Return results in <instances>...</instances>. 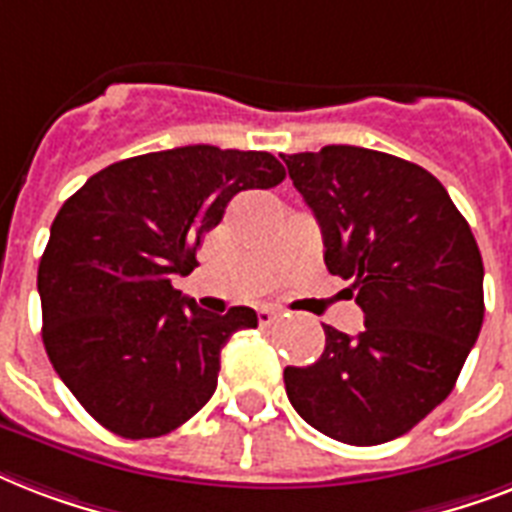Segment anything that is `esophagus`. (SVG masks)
Wrapping results in <instances>:
<instances>
[{
	"instance_id": "34e87169",
	"label": "esophagus",
	"mask_w": 512,
	"mask_h": 512,
	"mask_svg": "<svg viewBox=\"0 0 512 512\" xmlns=\"http://www.w3.org/2000/svg\"><path fill=\"white\" fill-rule=\"evenodd\" d=\"M276 319H279V311H276V308H260V311H257V321H260V327H271Z\"/></svg>"
}]
</instances>
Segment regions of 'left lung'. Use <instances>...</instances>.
Wrapping results in <instances>:
<instances>
[{"label": "left lung", "instance_id": "left-lung-1", "mask_svg": "<svg viewBox=\"0 0 512 512\" xmlns=\"http://www.w3.org/2000/svg\"><path fill=\"white\" fill-rule=\"evenodd\" d=\"M321 225L324 263L364 311L324 327L316 364L287 366L295 412L324 436L374 446L425 420L460 377L484 324V263L468 220L420 164L358 146L284 156Z\"/></svg>", "mask_w": 512, "mask_h": 512}]
</instances>
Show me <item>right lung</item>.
Listing matches in <instances>:
<instances>
[{"instance_id": "obj_1", "label": "right lung", "mask_w": 512, "mask_h": 512, "mask_svg": "<svg viewBox=\"0 0 512 512\" xmlns=\"http://www.w3.org/2000/svg\"><path fill=\"white\" fill-rule=\"evenodd\" d=\"M287 177L276 156L183 146L92 175L52 220L39 260L42 340L76 401L122 438L180 428L217 388L220 350L257 313L201 311L172 287L228 201Z\"/></svg>"}]
</instances>
